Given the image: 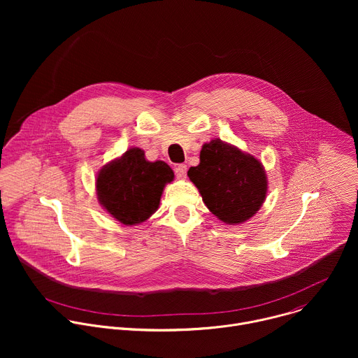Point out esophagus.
Masks as SVG:
<instances>
[{"mask_svg": "<svg viewBox=\"0 0 358 358\" xmlns=\"http://www.w3.org/2000/svg\"><path fill=\"white\" fill-rule=\"evenodd\" d=\"M176 176L181 180H184L187 177V166L185 164H178L176 167Z\"/></svg>", "mask_w": 358, "mask_h": 358, "instance_id": "34e87169", "label": "esophagus"}]
</instances>
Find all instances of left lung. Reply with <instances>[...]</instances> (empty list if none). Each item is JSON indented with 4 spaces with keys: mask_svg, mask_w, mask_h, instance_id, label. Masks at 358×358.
Segmentation results:
<instances>
[{
    "mask_svg": "<svg viewBox=\"0 0 358 358\" xmlns=\"http://www.w3.org/2000/svg\"><path fill=\"white\" fill-rule=\"evenodd\" d=\"M188 177L208 210L229 225L248 221L266 198L262 163L220 138L202 145L199 164L188 170Z\"/></svg>",
    "mask_w": 358,
    "mask_h": 358,
    "instance_id": "obj_1",
    "label": "left lung"
}]
</instances>
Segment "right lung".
<instances>
[{
    "instance_id": "add662e5",
    "label": "right lung",
    "mask_w": 358,
    "mask_h": 358,
    "mask_svg": "<svg viewBox=\"0 0 358 358\" xmlns=\"http://www.w3.org/2000/svg\"><path fill=\"white\" fill-rule=\"evenodd\" d=\"M173 178L167 163L147 162L144 151L133 147L99 171L97 199L119 222L137 225L157 211L163 189Z\"/></svg>"
}]
</instances>
